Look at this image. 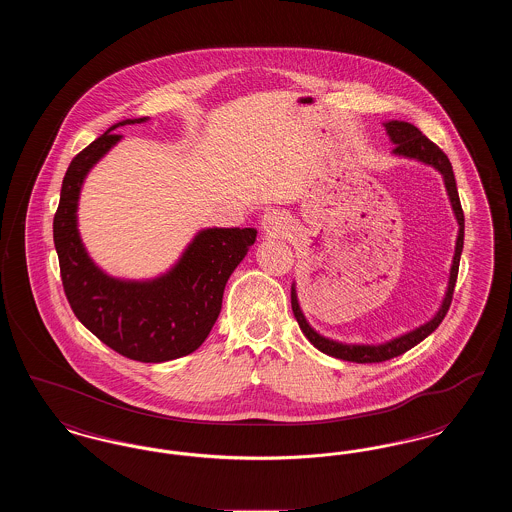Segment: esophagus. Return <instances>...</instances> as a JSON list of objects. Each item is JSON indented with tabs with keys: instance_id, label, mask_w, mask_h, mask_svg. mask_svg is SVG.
<instances>
[{
	"instance_id": "esophagus-1",
	"label": "esophagus",
	"mask_w": 512,
	"mask_h": 512,
	"mask_svg": "<svg viewBox=\"0 0 512 512\" xmlns=\"http://www.w3.org/2000/svg\"><path fill=\"white\" fill-rule=\"evenodd\" d=\"M263 228H265V232H268V234H276V236L284 234L288 230L286 228V220L276 211H270V213L263 217Z\"/></svg>"
}]
</instances>
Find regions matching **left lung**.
Wrapping results in <instances>:
<instances>
[{
    "label": "left lung",
    "mask_w": 512,
    "mask_h": 512,
    "mask_svg": "<svg viewBox=\"0 0 512 512\" xmlns=\"http://www.w3.org/2000/svg\"><path fill=\"white\" fill-rule=\"evenodd\" d=\"M386 132L390 136L391 144H393V155L395 157H405L411 161H418L422 165H428L432 169L443 176V184L451 201V209L453 215L459 224V232H457V242H455V255H453V263L449 270V282H447V290L441 299L436 315L430 318L428 322L416 326L414 330H409L397 338L384 341V343H343V341L332 340L326 338L322 334H318L317 330L309 324V320L303 315L301 307H299V299H297V290H295V282L292 284V311L297 324L301 328V332L305 334V338L311 341L318 351L336 357L341 361H349V363H382L393 357L403 355L405 351L413 349L414 345H418L420 341L426 340L447 315L451 299H453V290L457 284V274H459V263H461V253H463L464 245V215L463 207H461V199L457 192V182H455V174L453 167L447 159V155L439 149L434 142H430L414 124L405 121H388L384 122Z\"/></svg>",
    "instance_id": "1"
}]
</instances>
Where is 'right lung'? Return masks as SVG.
Listing matches in <instances>:
<instances>
[{"label": "right lung", "instance_id": "right-lung-1", "mask_svg": "<svg viewBox=\"0 0 512 512\" xmlns=\"http://www.w3.org/2000/svg\"><path fill=\"white\" fill-rule=\"evenodd\" d=\"M149 121L126 119L113 124L82 149L69 165L53 219L65 295L76 318L128 359L165 363L207 340L219 318L222 293L236 267L255 244V228H203L167 272L147 280L109 276L94 263L78 232L82 184L122 136L113 130Z\"/></svg>", "mask_w": 512, "mask_h": 512}]
</instances>
